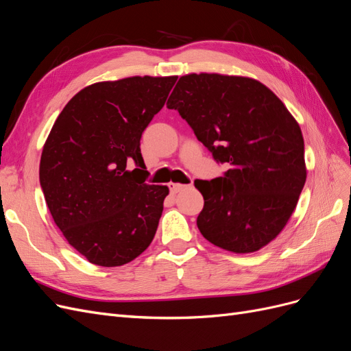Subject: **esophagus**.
<instances>
[{"instance_id": "1", "label": "esophagus", "mask_w": 351, "mask_h": 351, "mask_svg": "<svg viewBox=\"0 0 351 351\" xmlns=\"http://www.w3.org/2000/svg\"><path fill=\"white\" fill-rule=\"evenodd\" d=\"M168 187H169V192H171V193L174 195V193H178L180 190L187 189V187H190V186H186V184H180V183H169V184H168Z\"/></svg>"}]
</instances>
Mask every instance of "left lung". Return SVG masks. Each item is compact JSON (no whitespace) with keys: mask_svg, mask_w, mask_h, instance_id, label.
<instances>
[{"mask_svg":"<svg viewBox=\"0 0 351 351\" xmlns=\"http://www.w3.org/2000/svg\"><path fill=\"white\" fill-rule=\"evenodd\" d=\"M192 127L222 177L196 180L205 205L197 228L215 246L252 253L277 237L306 182L300 125L261 82L192 73L180 77L167 102Z\"/></svg>","mask_w":351,"mask_h":351,"instance_id":"left-lung-1","label":"left lung"}]
</instances>
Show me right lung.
<instances>
[{
  "mask_svg": "<svg viewBox=\"0 0 351 351\" xmlns=\"http://www.w3.org/2000/svg\"><path fill=\"white\" fill-rule=\"evenodd\" d=\"M176 80L93 83L52 125L40 155V187L62 236L90 263L121 267L154 240L168 187L145 183L141 137Z\"/></svg>",
  "mask_w": 351,
  "mask_h": 351,
  "instance_id": "1",
  "label": "right lung"
}]
</instances>
